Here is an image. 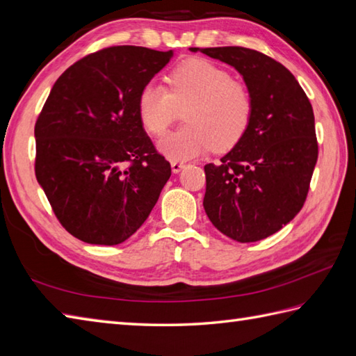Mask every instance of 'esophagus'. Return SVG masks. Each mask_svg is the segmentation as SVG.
<instances>
[{"mask_svg": "<svg viewBox=\"0 0 356 356\" xmlns=\"http://www.w3.org/2000/svg\"><path fill=\"white\" fill-rule=\"evenodd\" d=\"M185 168V163L180 162V161H171V170L175 175H177V172H180L181 170Z\"/></svg>", "mask_w": 356, "mask_h": 356, "instance_id": "esophagus-1", "label": "esophagus"}]
</instances>
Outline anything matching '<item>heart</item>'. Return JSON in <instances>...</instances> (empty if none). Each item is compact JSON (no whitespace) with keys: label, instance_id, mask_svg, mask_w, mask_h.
I'll list each match as a JSON object with an SVG mask.
<instances>
[{"label":"heart","instance_id":"1","mask_svg":"<svg viewBox=\"0 0 356 356\" xmlns=\"http://www.w3.org/2000/svg\"><path fill=\"white\" fill-rule=\"evenodd\" d=\"M170 89L148 83L139 94L138 109L143 126L163 136L185 112L186 126L163 138L159 152L170 159H193L209 152L232 148L245 134L253 112L249 88L221 66L203 59L181 63L168 77Z\"/></svg>","mask_w":356,"mask_h":356}]
</instances>
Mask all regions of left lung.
<instances>
[{"label":"left lung","mask_w":356,"mask_h":356,"mask_svg":"<svg viewBox=\"0 0 356 356\" xmlns=\"http://www.w3.org/2000/svg\"><path fill=\"white\" fill-rule=\"evenodd\" d=\"M241 74L253 100L249 127L218 165H204L206 216L221 234L254 243L288 225L307 200L318 158L312 106L293 74L244 47L189 48Z\"/></svg>","instance_id":"left-lung-1"}]
</instances>
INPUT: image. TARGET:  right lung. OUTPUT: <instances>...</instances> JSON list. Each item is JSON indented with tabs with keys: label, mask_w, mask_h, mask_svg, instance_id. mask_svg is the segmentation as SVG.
<instances>
[{
	"label": "right lung",
	"mask_w": 356,
	"mask_h": 356,
	"mask_svg": "<svg viewBox=\"0 0 356 356\" xmlns=\"http://www.w3.org/2000/svg\"><path fill=\"white\" fill-rule=\"evenodd\" d=\"M172 57L120 45L71 65L39 113L35 172L54 216L88 244L115 245L150 216L171 165L139 117V94Z\"/></svg>",
	"instance_id": "right-lung-1"
}]
</instances>
